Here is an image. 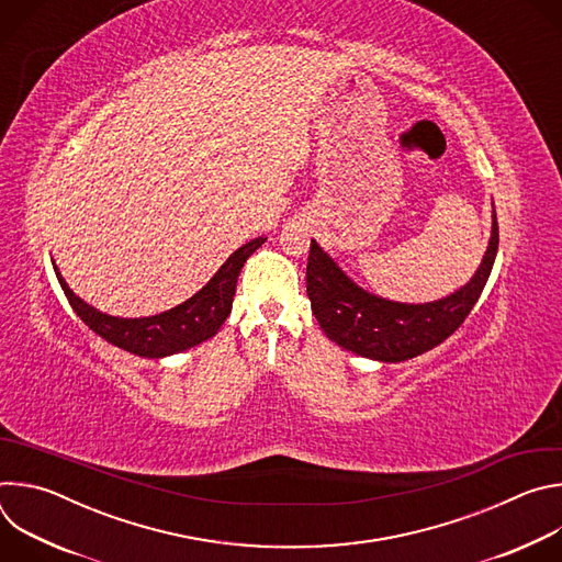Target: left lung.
<instances>
[{"instance_id": "1", "label": "left lung", "mask_w": 562, "mask_h": 562, "mask_svg": "<svg viewBox=\"0 0 562 562\" xmlns=\"http://www.w3.org/2000/svg\"><path fill=\"white\" fill-rule=\"evenodd\" d=\"M498 254V220L492 211V237L471 280L434 302H395L356 284L336 260L311 239L306 295L327 338L338 347L378 362H403L445 342L483 293Z\"/></svg>"}]
</instances>
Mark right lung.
Listing matches in <instances>:
<instances>
[{"instance_id": "add662e5", "label": "right lung", "mask_w": 562, "mask_h": 562, "mask_svg": "<svg viewBox=\"0 0 562 562\" xmlns=\"http://www.w3.org/2000/svg\"><path fill=\"white\" fill-rule=\"evenodd\" d=\"M267 243V237H256L251 243L243 245L237 251L228 256V260L217 269V273L189 300L182 304L155 313L148 317H117L102 313L100 308L91 306L61 278L55 260L53 269L61 284L64 295L68 297L72 311L82 317V323L93 329L106 342L139 356V358H167L173 353H182L191 347L202 345L204 340L213 338L224 319L231 313L233 295L237 276L243 271L245 262Z\"/></svg>"}]
</instances>
